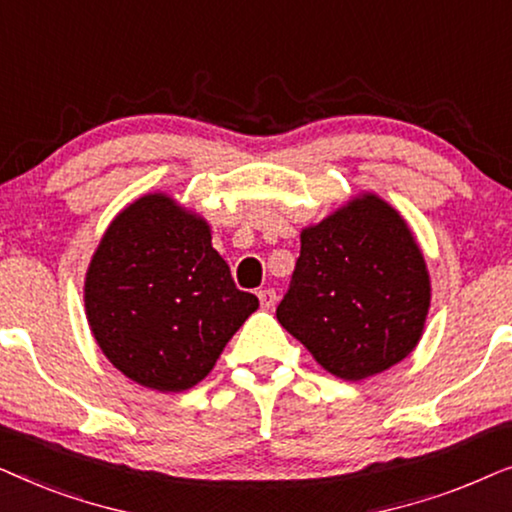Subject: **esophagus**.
I'll use <instances>...</instances> for the list:
<instances>
[{"mask_svg":"<svg viewBox=\"0 0 512 512\" xmlns=\"http://www.w3.org/2000/svg\"><path fill=\"white\" fill-rule=\"evenodd\" d=\"M258 300H261V307L265 310H272L277 303V291L275 289H261L258 291Z\"/></svg>","mask_w":512,"mask_h":512,"instance_id":"obj_1","label":"esophagus"}]
</instances>
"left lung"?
<instances>
[{"instance_id":"left-lung-1","label":"left lung","mask_w":512,"mask_h":512,"mask_svg":"<svg viewBox=\"0 0 512 512\" xmlns=\"http://www.w3.org/2000/svg\"><path fill=\"white\" fill-rule=\"evenodd\" d=\"M429 305V272L408 223L363 193L300 233L277 319L328 373L359 382L417 347Z\"/></svg>"}]
</instances>
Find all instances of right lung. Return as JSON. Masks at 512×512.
Wrapping results in <instances>:
<instances>
[{"label": "right lung", "mask_w": 512, "mask_h": 512, "mask_svg": "<svg viewBox=\"0 0 512 512\" xmlns=\"http://www.w3.org/2000/svg\"><path fill=\"white\" fill-rule=\"evenodd\" d=\"M83 300L104 356L132 382L165 394L205 380L258 310L212 247L207 221L165 193L144 195L109 223Z\"/></svg>", "instance_id": "add662e5"}]
</instances>
